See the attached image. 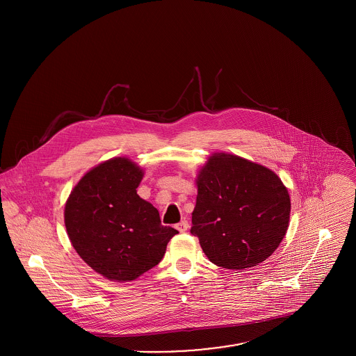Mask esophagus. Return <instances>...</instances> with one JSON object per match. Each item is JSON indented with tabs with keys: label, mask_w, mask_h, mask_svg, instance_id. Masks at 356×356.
I'll list each match as a JSON object with an SVG mask.
<instances>
[{
	"label": "esophagus",
	"mask_w": 356,
	"mask_h": 356,
	"mask_svg": "<svg viewBox=\"0 0 356 356\" xmlns=\"http://www.w3.org/2000/svg\"><path fill=\"white\" fill-rule=\"evenodd\" d=\"M175 227H177V230H178V232L185 233V232L188 230V227H189V223H188V220H185V219H184V220H181L179 223H177V225H175Z\"/></svg>",
	"instance_id": "esophagus-1"
}]
</instances>
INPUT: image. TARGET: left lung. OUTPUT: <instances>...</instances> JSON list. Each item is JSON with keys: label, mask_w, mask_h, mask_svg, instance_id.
I'll list each match as a JSON object with an SVG mask.
<instances>
[{"label": "left lung", "mask_w": 356, "mask_h": 356, "mask_svg": "<svg viewBox=\"0 0 356 356\" xmlns=\"http://www.w3.org/2000/svg\"><path fill=\"white\" fill-rule=\"evenodd\" d=\"M197 189L191 233L213 264L244 270L278 248L288 230L291 199L271 170L215 153L199 174Z\"/></svg>", "instance_id": "8db88e82"}]
</instances>
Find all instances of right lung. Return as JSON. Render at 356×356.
Masks as SVG:
<instances>
[{"label": "right lung", "mask_w": 356, "mask_h": 356, "mask_svg": "<svg viewBox=\"0 0 356 356\" xmlns=\"http://www.w3.org/2000/svg\"><path fill=\"white\" fill-rule=\"evenodd\" d=\"M143 175L129 159H111L85 174L65 204L72 247L108 280L138 278L159 264L178 233L163 226L159 211L137 195Z\"/></svg>", "instance_id": "right-lung-1"}]
</instances>
